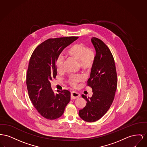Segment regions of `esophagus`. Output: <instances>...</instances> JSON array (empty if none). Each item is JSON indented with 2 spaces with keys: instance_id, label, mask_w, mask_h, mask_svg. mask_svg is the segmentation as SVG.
<instances>
[{
  "instance_id": "esophagus-1",
  "label": "esophagus",
  "mask_w": 147,
  "mask_h": 147,
  "mask_svg": "<svg viewBox=\"0 0 147 147\" xmlns=\"http://www.w3.org/2000/svg\"><path fill=\"white\" fill-rule=\"evenodd\" d=\"M80 96V94L76 92H72L71 93V100H74V99H76L78 98Z\"/></svg>"
}]
</instances>
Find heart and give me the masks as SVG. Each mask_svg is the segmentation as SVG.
Wrapping results in <instances>:
<instances>
[{"label":"heart","mask_w":147,"mask_h":147,"mask_svg":"<svg viewBox=\"0 0 147 147\" xmlns=\"http://www.w3.org/2000/svg\"><path fill=\"white\" fill-rule=\"evenodd\" d=\"M67 54L72 58L78 61L80 66L84 70H90L92 67L95 60V55L92 50L88 49L82 44H76L70 47L67 51ZM64 57L60 55L56 61V71L61 73L63 71ZM84 80V77L80 74L70 76L68 82L70 85L76 87L77 83Z\"/></svg>","instance_id":"heart-1"}]
</instances>
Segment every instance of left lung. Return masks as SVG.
<instances>
[{
    "label": "left lung",
    "instance_id": "left-lung-1",
    "mask_svg": "<svg viewBox=\"0 0 147 147\" xmlns=\"http://www.w3.org/2000/svg\"><path fill=\"white\" fill-rule=\"evenodd\" d=\"M91 42L96 56L87 82L92 88V96L87 98L82 94L87 103L78 113L88 122H95L106 113L114 100L117 85L115 60L109 48L98 38H91Z\"/></svg>",
    "mask_w": 147,
    "mask_h": 147
}]
</instances>
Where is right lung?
<instances>
[{
  "mask_svg": "<svg viewBox=\"0 0 147 147\" xmlns=\"http://www.w3.org/2000/svg\"><path fill=\"white\" fill-rule=\"evenodd\" d=\"M78 37L47 39L34 51L26 75V86L30 100L43 117L55 119L62 116L70 100V91L57 90L55 93L51 81L57 75L56 61L65 48Z\"/></svg>",
  "mask_w": 147,
  "mask_h": 147,
  "instance_id": "add662e5",
  "label": "right lung"
}]
</instances>
